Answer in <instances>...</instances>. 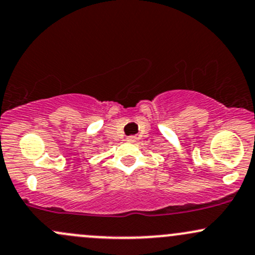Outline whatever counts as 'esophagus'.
<instances>
[{"mask_svg": "<svg viewBox=\"0 0 255 255\" xmlns=\"http://www.w3.org/2000/svg\"><path fill=\"white\" fill-rule=\"evenodd\" d=\"M133 139H135V137H132V136H131V137H128V141H133Z\"/></svg>", "mask_w": 255, "mask_h": 255, "instance_id": "1", "label": "esophagus"}]
</instances>
